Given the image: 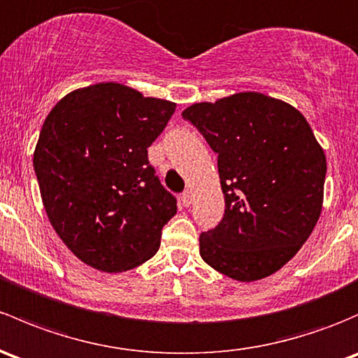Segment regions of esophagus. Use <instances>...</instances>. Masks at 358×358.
<instances>
[{
	"mask_svg": "<svg viewBox=\"0 0 358 358\" xmlns=\"http://www.w3.org/2000/svg\"><path fill=\"white\" fill-rule=\"evenodd\" d=\"M180 199H182V204L185 206V208H189V206L192 204V194H190L189 190H187V192H183V194H182V197H180Z\"/></svg>",
	"mask_w": 358,
	"mask_h": 358,
	"instance_id": "1",
	"label": "esophagus"
}]
</instances>
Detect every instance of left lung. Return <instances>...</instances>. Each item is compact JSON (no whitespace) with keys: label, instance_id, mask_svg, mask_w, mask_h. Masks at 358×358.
<instances>
[{"label":"left lung","instance_id":"left-lung-1","mask_svg":"<svg viewBox=\"0 0 358 358\" xmlns=\"http://www.w3.org/2000/svg\"><path fill=\"white\" fill-rule=\"evenodd\" d=\"M217 154L224 216L201 235V257L242 283L280 271L317 223L326 154L292 104L245 90L182 113Z\"/></svg>","mask_w":358,"mask_h":358}]
</instances>
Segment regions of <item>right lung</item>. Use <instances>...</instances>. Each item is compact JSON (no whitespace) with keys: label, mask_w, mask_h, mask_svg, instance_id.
I'll return each instance as SVG.
<instances>
[{"label":"right lung","mask_w":358,"mask_h":358,"mask_svg":"<svg viewBox=\"0 0 358 358\" xmlns=\"http://www.w3.org/2000/svg\"><path fill=\"white\" fill-rule=\"evenodd\" d=\"M176 103L118 82L75 89L46 116L34 169L51 227L71 254L103 273L149 261L176 202L149 164L148 148Z\"/></svg>","instance_id":"add662e5"}]
</instances>
